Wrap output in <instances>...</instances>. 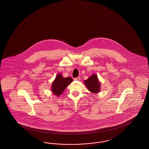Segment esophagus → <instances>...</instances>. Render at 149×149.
Segmentation results:
<instances>
[{
	"mask_svg": "<svg viewBox=\"0 0 149 149\" xmlns=\"http://www.w3.org/2000/svg\"><path fill=\"white\" fill-rule=\"evenodd\" d=\"M80 77H76V78H74V80H77V81H79L80 80Z\"/></svg>",
	"mask_w": 149,
	"mask_h": 149,
	"instance_id": "1",
	"label": "esophagus"
}]
</instances>
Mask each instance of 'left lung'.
<instances>
[{
  "label": "left lung",
  "mask_w": 149,
  "mask_h": 149,
  "mask_svg": "<svg viewBox=\"0 0 149 149\" xmlns=\"http://www.w3.org/2000/svg\"><path fill=\"white\" fill-rule=\"evenodd\" d=\"M84 84L88 90L92 93H97L99 92L100 84L96 74L92 75L88 79L84 81Z\"/></svg>",
  "instance_id": "obj_1"
}]
</instances>
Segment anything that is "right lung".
<instances>
[{"instance_id":"right-lung-1","label":"right lung","mask_w":149,"mask_h":149,"mask_svg":"<svg viewBox=\"0 0 149 149\" xmlns=\"http://www.w3.org/2000/svg\"><path fill=\"white\" fill-rule=\"evenodd\" d=\"M72 80V78L70 77H63L62 74H58L52 84L51 90L54 95H60Z\"/></svg>"}]
</instances>
